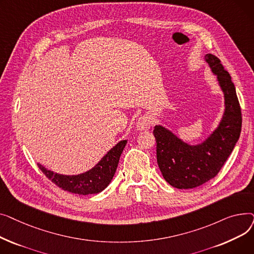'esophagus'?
<instances>
[{"label":"esophagus","instance_id":"esophagus-1","mask_svg":"<svg viewBox=\"0 0 254 254\" xmlns=\"http://www.w3.org/2000/svg\"><path fill=\"white\" fill-rule=\"evenodd\" d=\"M152 124H153L152 117L150 115H148V114H145V115L141 116L138 119V122L136 124V127H137L138 130H145V129L150 128Z\"/></svg>","mask_w":254,"mask_h":254}]
</instances>
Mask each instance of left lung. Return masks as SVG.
<instances>
[{"label": "left lung", "mask_w": 254, "mask_h": 254, "mask_svg": "<svg viewBox=\"0 0 254 254\" xmlns=\"http://www.w3.org/2000/svg\"><path fill=\"white\" fill-rule=\"evenodd\" d=\"M224 93L225 109L218 127L198 145H189L162 126H155L157 165L165 180L179 190L197 188L214 178L239 140L242 127L241 107L235 85L220 60L205 56Z\"/></svg>", "instance_id": "left-lung-1"}]
</instances>
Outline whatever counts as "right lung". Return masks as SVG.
<instances>
[{"label":"right lung","instance_id":"obj_1","mask_svg":"<svg viewBox=\"0 0 254 254\" xmlns=\"http://www.w3.org/2000/svg\"><path fill=\"white\" fill-rule=\"evenodd\" d=\"M127 142V140L120 141L101 159L96 167L80 175H61L47 170L40 164H38V167L50 181L64 190L83 195L99 193L111 182Z\"/></svg>","mask_w":254,"mask_h":254}]
</instances>
